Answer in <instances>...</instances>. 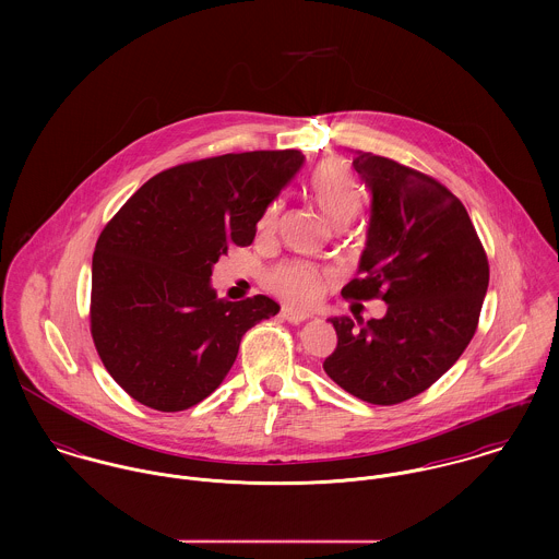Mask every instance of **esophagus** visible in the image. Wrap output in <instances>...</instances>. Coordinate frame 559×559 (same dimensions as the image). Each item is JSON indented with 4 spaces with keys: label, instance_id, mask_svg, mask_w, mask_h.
I'll return each instance as SVG.
<instances>
[{
    "label": "esophagus",
    "instance_id": "34e87169",
    "mask_svg": "<svg viewBox=\"0 0 559 559\" xmlns=\"http://www.w3.org/2000/svg\"><path fill=\"white\" fill-rule=\"evenodd\" d=\"M282 319L288 320V322H293V324H301V322H306V320L310 319V314L297 312V310H290V308H284V310H282Z\"/></svg>",
    "mask_w": 559,
    "mask_h": 559
}]
</instances>
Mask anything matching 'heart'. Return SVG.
<instances>
[{
    "mask_svg": "<svg viewBox=\"0 0 559 559\" xmlns=\"http://www.w3.org/2000/svg\"><path fill=\"white\" fill-rule=\"evenodd\" d=\"M310 198L320 215L335 228H346L361 209L359 189L344 160H322L310 178ZM282 202H273L262 215L260 233H271L277 226ZM329 284V275L301 262H284L269 273V288L284 301L295 306H317Z\"/></svg>",
    "mask_w": 559,
    "mask_h": 559,
    "instance_id": "heart-1",
    "label": "heart"
}]
</instances>
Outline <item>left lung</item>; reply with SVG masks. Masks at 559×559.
<instances>
[{
    "instance_id": "1",
    "label": "left lung",
    "mask_w": 559,
    "mask_h": 559,
    "mask_svg": "<svg viewBox=\"0 0 559 559\" xmlns=\"http://www.w3.org/2000/svg\"><path fill=\"white\" fill-rule=\"evenodd\" d=\"M372 191L361 277L344 299H383V319H331L337 346L324 372L370 404L426 392L463 355L478 329L488 260L463 202L439 180L399 160L357 153Z\"/></svg>"
}]
</instances>
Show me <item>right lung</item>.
I'll use <instances>...</instances> for the list:
<instances>
[{
  "instance_id": "obj_1",
  "label": "right lung",
  "mask_w": 559,
  "mask_h": 559,
  "mask_svg": "<svg viewBox=\"0 0 559 559\" xmlns=\"http://www.w3.org/2000/svg\"><path fill=\"white\" fill-rule=\"evenodd\" d=\"M301 151L230 153L180 163L144 182L92 255L90 331L111 379L163 413L211 396L240 337L280 306L217 299L213 264L247 247L266 206L304 165Z\"/></svg>"
}]
</instances>
